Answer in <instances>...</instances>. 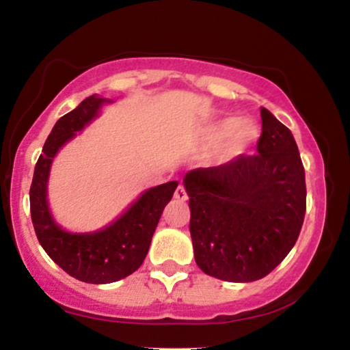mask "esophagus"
<instances>
[{"label": "esophagus", "mask_w": 350, "mask_h": 350, "mask_svg": "<svg viewBox=\"0 0 350 350\" xmlns=\"http://www.w3.org/2000/svg\"><path fill=\"white\" fill-rule=\"evenodd\" d=\"M174 198L178 199V200H187V192H186V187H184L183 184H179L178 189H176Z\"/></svg>", "instance_id": "obj_1"}]
</instances>
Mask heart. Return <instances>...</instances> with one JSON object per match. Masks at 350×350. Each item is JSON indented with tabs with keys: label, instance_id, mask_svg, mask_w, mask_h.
Listing matches in <instances>:
<instances>
[{
	"label": "heart",
	"instance_id": "1",
	"mask_svg": "<svg viewBox=\"0 0 350 350\" xmlns=\"http://www.w3.org/2000/svg\"><path fill=\"white\" fill-rule=\"evenodd\" d=\"M258 138V126L252 120H242L239 116H226L212 122L206 128V139L217 144L228 139V154H237L243 151L248 144L255 143Z\"/></svg>",
	"mask_w": 350,
	"mask_h": 350
}]
</instances>
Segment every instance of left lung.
Segmentation results:
<instances>
[{"label": "left lung", "instance_id": "left-lung-1", "mask_svg": "<svg viewBox=\"0 0 350 350\" xmlns=\"http://www.w3.org/2000/svg\"><path fill=\"white\" fill-rule=\"evenodd\" d=\"M255 154L189 171L196 263L214 278L248 283L267 276L298 240L306 214V179L291 131L267 108Z\"/></svg>", "mask_w": 350, "mask_h": 350}]
</instances>
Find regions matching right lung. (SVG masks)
Segmentation results:
<instances>
[{"mask_svg": "<svg viewBox=\"0 0 350 350\" xmlns=\"http://www.w3.org/2000/svg\"><path fill=\"white\" fill-rule=\"evenodd\" d=\"M105 102L97 94L90 95L75 110L57 120L36 163L29 189L31 219L39 243L64 271L94 284L113 283L142 267L164 207L178 187V180H171L148 189L113 224L92 234H70L54 222L47 204L52 159L64 144L98 115Z\"/></svg>", "mask_w": 350, "mask_h": 350, "instance_id": "right-lung-1", "label": "right lung"}]
</instances>
